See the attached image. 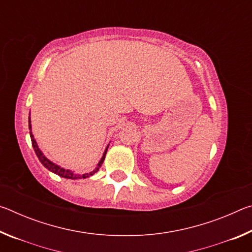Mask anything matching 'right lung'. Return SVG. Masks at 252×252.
<instances>
[{
  "mask_svg": "<svg viewBox=\"0 0 252 252\" xmlns=\"http://www.w3.org/2000/svg\"><path fill=\"white\" fill-rule=\"evenodd\" d=\"M29 129L31 130V121H30V118H29ZM30 136H31V141H32V146H33L34 151H35V155L37 156V158H39V160H40L41 163L43 164L46 169L50 170V171H52L53 173L58 174V176L62 177V178H66V179H81V178H82V179H85V178H89V177L93 176V174H94L95 172L99 171V169H100V167H101L102 162L104 161V158H105V155H106V151H108V148H109V146L106 147L105 151H104V153H103V157H102V159H101V161L99 162V164H97V167H96L94 170H93V171H91L90 173L75 174V173H73V172L69 171V170H64L63 168H60L59 165L54 164L53 162H51L50 160L46 159L45 156H43V153L41 152V150L39 149V147H37V144H36V142H35V140H34V136H33V134H32V132H31V131H30Z\"/></svg>",
  "mask_w": 252,
  "mask_h": 252,
  "instance_id": "obj_1",
  "label": "right lung"
}]
</instances>
